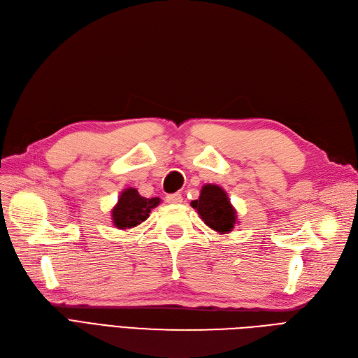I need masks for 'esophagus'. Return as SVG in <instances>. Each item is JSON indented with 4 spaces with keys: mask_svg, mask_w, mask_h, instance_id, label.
Instances as JSON below:
<instances>
[{
    "mask_svg": "<svg viewBox=\"0 0 358 358\" xmlns=\"http://www.w3.org/2000/svg\"><path fill=\"white\" fill-rule=\"evenodd\" d=\"M166 202L172 203V205H178L182 202V196L180 193H172L166 196Z\"/></svg>",
    "mask_w": 358,
    "mask_h": 358,
    "instance_id": "obj_1",
    "label": "esophagus"
}]
</instances>
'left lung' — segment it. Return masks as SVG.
I'll list each match as a JSON object with an SVG mask.
<instances>
[{
  "instance_id": "obj_1",
  "label": "left lung",
  "mask_w": 358,
  "mask_h": 358,
  "mask_svg": "<svg viewBox=\"0 0 358 358\" xmlns=\"http://www.w3.org/2000/svg\"><path fill=\"white\" fill-rule=\"evenodd\" d=\"M190 205L197 210L206 226L213 230L226 234L234 229L237 213L230 203L226 190H222L217 184H205L199 199L193 201Z\"/></svg>"
}]
</instances>
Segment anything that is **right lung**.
<instances>
[{"label": "right lung", "instance_id": "right-lung-1", "mask_svg": "<svg viewBox=\"0 0 358 358\" xmlns=\"http://www.w3.org/2000/svg\"><path fill=\"white\" fill-rule=\"evenodd\" d=\"M161 203L159 197H143L137 189H125L112 209V221L116 229L129 230L149 218L150 210Z\"/></svg>", "mask_w": 358, "mask_h": 358}]
</instances>
